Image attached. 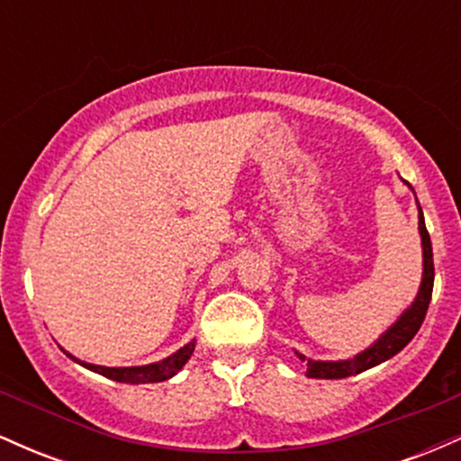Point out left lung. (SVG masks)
<instances>
[{
    "instance_id": "8db88e82",
    "label": "left lung",
    "mask_w": 461,
    "mask_h": 461,
    "mask_svg": "<svg viewBox=\"0 0 461 461\" xmlns=\"http://www.w3.org/2000/svg\"><path fill=\"white\" fill-rule=\"evenodd\" d=\"M418 230H420L422 238V284L420 290H418V297L411 308L401 316L399 321L390 327L388 331L375 342L373 347H368L366 351L359 353L353 359H342V362H314V359H308L305 356L297 353L301 362H308V377L312 379H345L351 377V375H359L364 370L377 366V364L385 362L403 348L411 338L416 336L418 330H420L422 321H425L427 308H429L431 293H433V251H431V238L429 231L425 227V216H422L420 205H418Z\"/></svg>"
}]
</instances>
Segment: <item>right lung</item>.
<instances>
[{"label": "right lung", "mask_w": 461, "mask_h": 461, "mask_svg": "<svg viewBox=\"0 0 461 461\" xmlns=\"http://www.w3.org/2000/svg\"><path fill=\"white\" fill-rule=\"evenodd\" d=\"M194 345H197V340L188 342L186 347H182L177 353H173L171 357L162 359V362L147 364V366H131V368L95 366V364L79 362V359L73 357L71 353H67V351L65 353L71 359H76V362L82 364V366H86L88 370H95V373L104 375V377H108V379H114V382H121V384H153V382H164V379L173 377L177 370H182L184 364L188 362L190 356H193Z\"/></svg>", "instance_id": "add662e5"}]
</instances>
